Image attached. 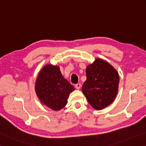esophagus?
I'll list each match as a JSON object with an SVG mask.
<instances>
[{
	"instance_id": "1",
	"label": "esophagus",
	"mask_w": 146,
	"mask_h": 146,
	"mask_svg": "<svg viewBox=\"0 0 146 146\" xmlns=\"http://www.w3.org/2000/svg\"><path fill=\"white\" fill-rule=\"evenodd\" d=\"M75 86H76V89H80V88H81V85L80 83H78V84H76V85H75Z\"/></svg>"
}]
</instances>
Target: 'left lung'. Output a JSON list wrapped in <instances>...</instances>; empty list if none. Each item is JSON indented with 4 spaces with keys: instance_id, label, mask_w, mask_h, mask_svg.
<instances>
[{
    "instance_id": "obj_1",
    "label": "left lung",
    "mask_w": 146,
    "mask_h": 146,
    "mask_svg": "<svg viewBox=\"0 0 146 146\" xmlns=\"http://www.w3.org/2000/svg\"><path fill=\"white\" fill-rule=\"evenodd\" d=\"M86 80L82 91L89 104L96 110H102L113 103L117 94L119 76L110 64L96 59L86 68Z\"/></svg>"
}]
</instances>
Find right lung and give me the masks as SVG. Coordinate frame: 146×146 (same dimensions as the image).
Wrapping results in <instances>:
<instances>
[{"instance_id":"obj_1","label":"right lung","mask_w":146,"mask_h":146,"mask_svg":"<svg viewBox=\"0 0 146 146\" xmlns=\"http://www.w3.org/2000/svg\"><path fill=\"white\" fill-rule=\"evenodd\" d=\"M74 87L64 79L60 68L47 65L38 75L35 90L41 102L53 110H60L65 106L70 92Z\"/></svg>"}]
</instances>
